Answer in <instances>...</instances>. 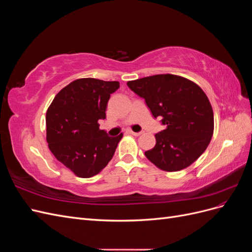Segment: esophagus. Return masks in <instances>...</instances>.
Here are the masks:
<instances>
[{"mask_svg":"<svg viewBox=\"0 0 252 252\" xmlns=\"http://www.w3.org/2000/svg\"><path fill=\"white\" fill-rule=\"evenodd\" d=\"M129 133L132 134V135H134V136H139V135H141V134L143 133V131H140V132H134V131H132V130H129Z\"/></svg>","mask_w":252,"mask_h":252,"instance_id":"obj_1","label":"esophagus"}]
</instances>
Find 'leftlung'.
<instances>
[{
	"instance_id": "1",
	"label": "left lung",
	"mask_w": 252,
	"mask_h": 252,
	"mask_svg": "<svg viewBox=\"0 0 252 252\" xmlns=\"http://www.w3.org/2000/svg\"><path fill=\"white\" fill-rule=\"evenodd\" d=\"M145 98L155 118L166 126L156 146L145 156L158 168L179 171L191 165L208 147L213 134V111L207 95L192 81L175 74H156L127 82Z\"/></svg>"
}]
</instances>
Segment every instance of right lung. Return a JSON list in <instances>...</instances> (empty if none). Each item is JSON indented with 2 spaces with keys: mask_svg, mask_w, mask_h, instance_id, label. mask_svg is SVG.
Returning <instances> with one entry per match:
<instances>
[{
  "mask_svg": "<svg viewBox=\"0 0 252 252\" xmlns=\"http://www.w3.org/2000/svg\"><path fill=\"white\" fill-rule=\"evenodd\" d=\"M119 87L117 81L78 79L61 90L47 109L48 147L79 178L94 177L105 168L123 138V133L108 136L98 124Z\"/></svg>",
  "mask_w": 252,
  "mask_h": 252,
  "instance_id": "add662e5",
  "label": "right lung"
}]
</instances>
